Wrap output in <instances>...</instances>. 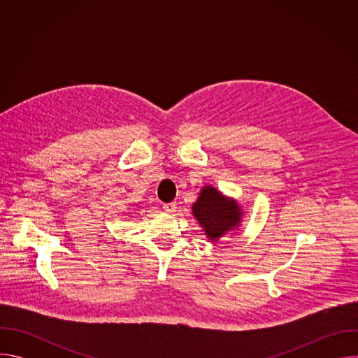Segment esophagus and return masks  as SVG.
<instances>
[{
	"instance_id": "34e87169",
	"label": "esophagus",
	"mask_w": 358,
	"mask_h": 358,
	"mask_svg": "<svg viewBox=\"0 0 358 358\" xmlns=\"http://www.w3.org/2000/svg\"><path fill=\"white\" fill-rule=\"evenodd\" d=\"M176 202H167V203H163V210L166 211V213H169V214H171V213H174L176 211Z\"/></svg>"
}]
</instances>
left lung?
Returning <instances> with one entry per match:
<instances>
[{
    "mask_svg": "<svg viewBox=\"0 0 358 358\" xmlns=\"http://www.w3.org/2000/svg\"><path fill=\"white\" fill-rule=\"evenodd\" d=\"M192 213L211 241L221 238L241 221V211L236 202L222 196L213 187H206L201 191Z\"/></svg>",
    "mask_w": 358,
    "mask_h": 358,
    "instance_id": "left-lung-1",
    "label": "left lung"
}]
</instances>
